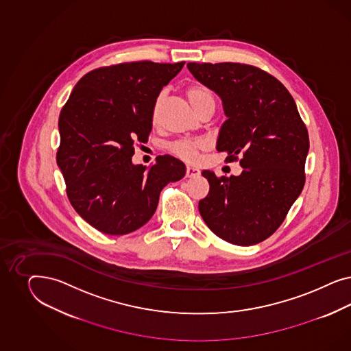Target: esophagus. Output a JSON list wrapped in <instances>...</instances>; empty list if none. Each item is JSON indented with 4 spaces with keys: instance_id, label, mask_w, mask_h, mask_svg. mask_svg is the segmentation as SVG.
<instances>
[{
    "instance_id": "obj_1",
    "label": "esophagus",
    "mask_w": 351,
    "mask_h": 351,
    "mask_svg": "<svg viewBox=\"0 0 351 351\" xmlns=\"http://www.w3.org/2000/svg\"><path fill=\"white\" fill-rule=\"evenodd\" d=\"M199 175V170L194 169V167H186V178H195Z\"/></svg>"
}]
</instances>
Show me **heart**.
<instances>
[{
	"label": "heart",
	"instance_id": "b5f03b06",
	"mask_svg": "<svg viewBox=\"0 0 351 351\" xmlns=\"http://www.w3.org/2000/svg\"><path fill=\"white\" fill-rule=\"evenodd\" d=\"M186 96L197 112H199L204 106H215V96L211 93V90L202 84H193L188 86ZM160 104H162V95L158 96L154 103V109L152 114L154 122L158 118ZM206 148H207V143L204 140H180L171 145V152L178 157H180L181 160L195 162L198 160L199 152H202Z\"/></svg>",
	"mask_w": 351,
	"mask_h": 351
}]
</instances>
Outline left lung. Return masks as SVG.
I'll return each mask as SVG.
<instances>
[{"label": "left lung", "mask_w": 351, "mask_h": 351, "mask_svg": "<svg viewBox=\"0 0 351 351\" xmlns=\"http://www.w3.org/2000/svg\"><path fill=\"white\" fill-rule=\"evenodd\" d=\"M195 80L220 96L228 119L216 149L239 160V176L202 175L210 191L198 203L204 223L237 245H257L285 221L305 184L306 126L287 88L254 65L188 63Z\"/></svg>", "instance_id": "left-lung-1"}]
</instances>
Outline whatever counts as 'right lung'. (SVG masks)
<instances>
[{"label": "right lung", "instance_id": "add662e5", "mask_svg": "<svg viewBox=\"0 0 351 351\" xmlns=\"http://www.w3.org/2000/svg\"><path fill=\"white\" fill-rule=\"evenodd\" d=\"M185 62H132L97 68L75 86L59 117L56 162L69 202L101 233L138 230L154 215L160 191L185 176V165L160 156L134 165L135 143H147L163 86Z\"/></svg>", "mask_w": 351, "mask_h": 351}]
</instances>
